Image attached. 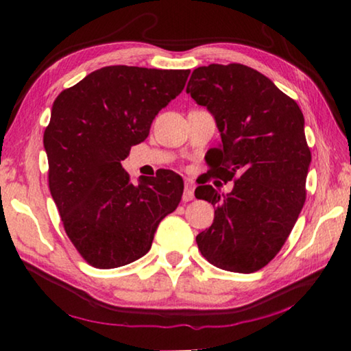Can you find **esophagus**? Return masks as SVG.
<instances>
[{"instance_id":"esophagus-1","label":"esophagus","mask_w":351,"mask_h":351,"mask_svg":"<svg viewBox=\"0 0 351 351\" xmlns=\"http://www.w3.org/2000/svg\"><path fill=\"white\" fill-rule=\"evenodd\" d=\"M193 190H195V181L186 178L184 181V193H182V201H192L193 199Z\"/></svg>"}]
</instances>
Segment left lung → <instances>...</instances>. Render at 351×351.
Here are the masks:
<instances>
[{
    "instance_id": "8db88e82",
    "label": "left lung",
    "mask_w": 351,
    "mask_h": 351,
    "mask_svg": "<svg viewBox=\"0 0 351 351\" xmlns=\"http://www.w3.org/2000/svg\"><path fill=\"white\" fill-rule=\"evenodd\" d=\"M186 91L221 134L209 150L210 175L235 180L226 195L209 184L195 190L215 207L198 249L217 268L255 272L280 251L305 203L311 152L304 114L268 77L240 63L197 68Z\"/></svg>"
}]
</instances>
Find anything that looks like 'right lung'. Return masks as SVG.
I'll return each instance as SVG.
<instances>
[{"mask_svg":"<svg viewBox=\"0 0 351 351\" xmlns=\"http://www.w3.org/2000/svg\"><path fill=\"white\" fill-rule=\"evenodd\" d=\"M189 69L105 66L58 94L45 130L49 190L64 230L94 268L128 265L150 251L184 182L164 170L138 184L121 162L153 119L186 86Z\"/></svg>","mask_w":351,"mask_h":351,"instance_id":"right-lung-1","label":"right lung"}]
</instances>
